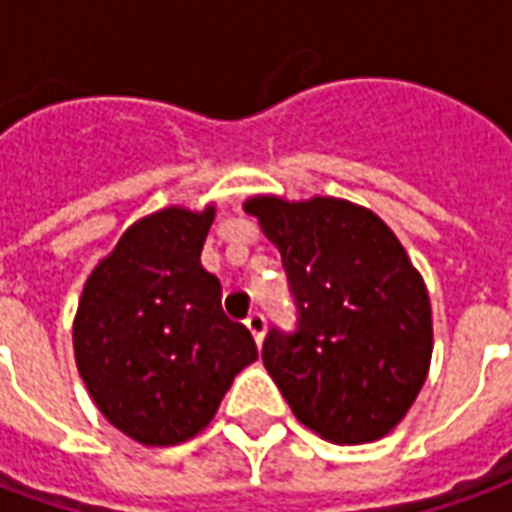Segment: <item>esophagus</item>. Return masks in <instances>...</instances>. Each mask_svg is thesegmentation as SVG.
I'll list each match as a JSON object with an SVG mask.
<instances>
[{
    "label": "esophagus",
    "instance_id": "esophagus-1",
    "mask_svg": "<svg viewBox=\"0 0 512 512\" xmlns=\"http://www.w3.org/2000/svg\"><path fill=\"white\" fill-rule=\"evenodd\" d=\"M246 329L252 332L255 343H263V334H266V318H263V312H249V318H246Z\"/></svg>",
    "mask_w": 512,
    "mask_h": 512
}]
</instances>
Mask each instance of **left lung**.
<instances>
[{
	"label": "left lung",
	"mask_w": 512,
	"mask_h": 512,
	"mask_svg": "<svg viewBox=\"0 0 512 512\" xmlns=\"http://www.w3.org/2000/svg\"><path fill=\"white\" fill-rule=\"evenodd\" d=\"M282 255L296 332L271 329L263 365L301 425L365 444L406 417L433 354L428 288L370 208L337 197L244 202Z\"/></svg>",
	"instance_id": "obj_1"
}]
</instances>
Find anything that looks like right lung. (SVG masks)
<instances>
[{
    "mask_svg": "<svg viewBox=\"0 0 512 512\" xmlns=\"http://www.w3.org/2000/svg\"><path fill=\"white\" fill-rule=\"evenodd\" d=\"M213 216V205H169L131 224L87 277L73 318L87 392L145 447L194 439L257 359L252 334L224 315L222 285L200 263Z\"/></svg>",
    "mask_w": 512,
    "mask_h": 512,
    "instance_id": "obj_1",
    "label": "right lung"
}]
</instances>
